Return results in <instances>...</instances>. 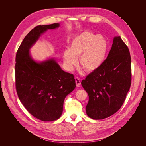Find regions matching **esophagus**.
<instances>
[{"label":"esophagus","mask_w":146,"mask_h":146,"mask_svg":"<svg viewBox=\"0 0 146 146\" xmlns=\"http://www.w3.org/2000/svg\"><path fill=\"white\" fill-rule=\"evenodd\" d=\"M75 79H76V83L77 87H80L81 85V82L80 80V79H79L78 77H76L75 78Z\"/></svg>","instance_id":"1"}]
</instances>
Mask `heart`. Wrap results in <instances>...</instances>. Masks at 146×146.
<instances>
[{
    "label": "heart",
    "mask_w": 146,
    "mask_h": 146,
    "mask_svg": "<svg viewBox=\"0 0 146 146\" xmlns=\"http://www.w3.org/2000/svg\"><path fill=\"white\" fill-rule=\"evenodd\" d=\"M108 43L100 36L90 32H84L70 42L68 50L64 52L63 61L66 67L71 69L79 63L86 71L92 72L102 65L107 54Z\"/></svg>",
    "instance_id": "1"
}]
</instances>
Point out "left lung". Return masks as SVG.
I'll list each match as a JSON object with an SVG mask.
<instances>
[{
	"instance_id": "obj_1",
	"label": "left lung",
	"mask_w": 146,
	"mask_h": 146,
	"mask_svg": "<svg viewBox=\"0 0 146 146\" xmlns=\"http://www.w3.org/2000/svg\"><path fill=\"white\" fill-rule=\"evenodd\" d=\"M131 73L129 48L120 36H115L102 65L82 81V86L89 96L86 107L87 115L99 120L116 113L130 90Z\"/></svg>"
}]
</instances>
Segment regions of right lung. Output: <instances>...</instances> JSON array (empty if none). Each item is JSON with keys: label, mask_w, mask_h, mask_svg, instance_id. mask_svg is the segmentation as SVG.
<instances>
[{"label": "right lung", "mask_w": 146, "mask_h": 146, "mask_svg": "<svg viewBox=\"0 0 146 146\" xmlns=\"http://www.w3.org/2000/svg\"><path fill=\"white\" fill-rule=\"evenodd\" d=\"M60 26L55 23L35 27L24 38L16 56L17 96L33 116L44 122L61 117L64 99L76 88V80L73 74L62 70L54 57L38 61L30 49L48 30Z\"/></svg>", "instance_id": "obj_1"}]
</instances>
